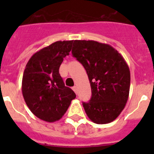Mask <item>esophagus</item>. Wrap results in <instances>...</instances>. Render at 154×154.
<instances>
[{
	"label": "esophagus",
	"mask_w": 154,
	"mask_h": 154,
	"mask_svg": "<svg viewBox=\"0 0 154 154\" xmlns=\"http://www.w3.org/2000/svg\"><path fill=\"white\" fill-rule=\"evenodd\" d=\"M72 89H73V90H74V92H75V93H77V87L74 86V87H73V88H72Z\"/></svg>",
	"instance_id": "34e87169"
}]
</instances>
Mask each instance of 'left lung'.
Returning a JSON list of instances; mask_svg holds the SVG:
<instances>
[{
	"label": "left lung",
	"instance_id": "obj_1",
	"mask_svg": "<svg viewBox=\"0 0 154 154\" xmlns=\"http://www.w3.org/2000/svg\"><path fill=\"white\" fill-rule=\"evenodd\" d=\"M73 57L83 65L92 90L88 103H82L88 117L95 123L115 120L129 97L130 72L122 55L109 45L96 41L75 40Z\"/></svg>",
	"mask_w": 154,
	"mask_h": 154
}]
</instances>
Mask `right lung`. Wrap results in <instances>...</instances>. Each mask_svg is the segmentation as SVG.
I'll return each instance as SVG.
<instances>
[{
  "mask_svg": "<svg viewBox=\"0 0 154 154\" xmlns=\"http://www.w3.org/2000/svg\"><path fill=\"white\" fill-rule=\"evenodd\" d=\"M73 41H58L35 53L26 65L22 94L31 112L53 123L66 112L76 95L65 86L59 74L63 58L69 55Z\"/></svg>",
  "mask_w": 154,
  "mask_h": 154,
  "instance_id": "1",
  "label": "right lung"
}]
</instances>
